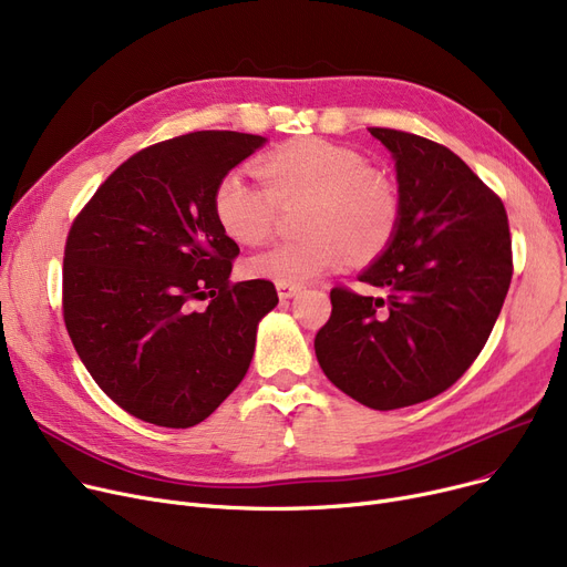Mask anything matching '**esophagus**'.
<instances>
[{
	"mask_svg": "<svg viewBox=\"0 0 567 567\" xmlns=\"http://www.w3.org/2000/svg\"><path fill=\"white\" fill-rule=\"evenodd\" d=\"M278 296L280 299H291V296H296L301 291V285H291V282H278Z\"/></svg>",
	"mask_w": 567,
	"mask_h": 567,
	"instance_id": "obj_1",
	"label": "esophagus"
}]
</instances>
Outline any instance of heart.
Segmentation results:
<instances>
[{"label": "heart", "mask_w": 567, "mask_h": 567, "mask_svg": "<svg viewBox=\"0 0 567 567\" xmlns=\"http://www.w3.org/2000/svg\"><path fill=\"white\" fill-rule=\"evenodd\" d=\"M264 184L227 172L214 190L220 229L241 246H259L276 227L280 204L310 199L299 241H282L248 259L255 278L303 285L338 271L351 257L372 259L393 241L402 206L395 186L353 148L319 137L278 146L259 161Z\"/></svg>", "instance_id": "b5f03b06"}]
</instances>
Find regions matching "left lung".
<instances>
[{
	"mask_svg": "<svg viewBox=\"0 0 567 567\" xmlns=\"http://www.w3.org/2000/svg\"><path fill=\"white\" fill-rule=\"evenodd\" d=\"M395 158L402 216L359 276L383 296L331 289L317 361L342 393L391 411L449 391L483 351L513 278L501 197L449 146L370 128Z\"/></svg>",
	"mask_w": 567,
	"mask_h": 567,
	"instance_id": "left-lung-1",
	"label": "left lung"
}]
</instances>
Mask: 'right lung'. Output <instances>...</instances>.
I'll return each instance as SVG.
<instances>
[{
    "label": "right lung",
    "mask_w": 567,
    "mask_h": 567,
    "mask_svg": "<svg viewBox=\"0 0 567 567\" xmlns=\"http://www.w3.org/2000/svg\"><path fill=\"white\" fill-rule=\"evenodd\" d=\"M264 142L197 131L146 146L69 229L66 331L101 391L144 423L208 419L246 377L257 323L278 306L271 280H229L238 246L214 216L216 184Z\"/></svg>",
    "instance_id": "1"
}]
</instances>
